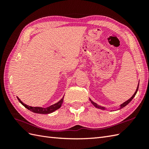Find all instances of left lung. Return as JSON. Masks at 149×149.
I'll return each instance as SVG.
<instances>
[{
  "mask_svg": "<svg viewBox=\"0 0 149 149\" xmlns=\"http://www.w3.org/2000/svg\"><path fill=\"white\" fill-rule=\"evenodd\" d=\"M138 87H139V84L138 85V87H137V88H136V91H135V93H134V95H132L130 99H129V100H127V101H125V102H123V104H122L121 105H120V109H122V108H123V107H124L125 106H127V104L131 102V101L133 99V98L135 97V95H136V93H137V91H138ZM90 101H91V104H93V105L95 107H97V108H99V109H105V108H104V107H101V106H99L98 105V104H97L96 103H95L94 102H93L92 100H91L90 99Z\"/></svg>",
  "mask_w": 149,
  "mask_h": 149,
  "instance_id": "obj_1",
  "label": "left lung"
}]
</instances>
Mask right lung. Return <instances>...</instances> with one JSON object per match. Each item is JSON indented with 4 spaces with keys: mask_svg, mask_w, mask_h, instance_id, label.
<instances>
[{
    "mask_svg": "<svg viewBox=\"0 0 149 149\" xmlns=\"http://www.w3.org/2000/svg\"><path fill=\"white\" fill-rule=\"evenodd\" d=\"M17 99L18 100L19 102H20L22 105H23L25 107H26L27 109L30 110L31 111H32L33 113H39V114H49V113H51L52 112L58 109L61 106V104L63 103V99H64V97H63L62 99L60 100L58 102H57L53 105L50 106L49 107H31L28 105H26V104H24L20 100V99H19L18 97H17Z\"/></svg>",
    "mask_w": 149,
    "mask_h": 149,
    "instance_id": "right-lung-1",
    "label": "right lung"
}]
</instances>
